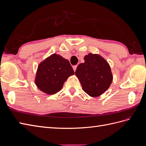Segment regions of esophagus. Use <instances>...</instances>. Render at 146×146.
<instances>
[{"label": "esophagus", "instance_id": "obj_1", "mask_svg": "<svg viewBox=\"0 0 146 146\" xmlns=\"http://www.w3.org/2000/svg\"><path fill=\"white\" fill-rule=\"evenodd\" d=\"M77 68V65H75V66H73V69H74V72H76Z\"/></svg>", "mask_w": 146, "mask_h": 146}]
</instances>
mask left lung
<instances>
[{
	"mask_svg": "<svg viewBox=\"0 0 146 146\" xmlns=\"http://www.w3.org/2000/svg\"><path fill=\"white\" fill-rule=\"evenodd\" d=\"M85 62L79 64L76 76L83 91L91 97L102 94L111 85L113 75L108 62L98 54H89L84 57Z\"/></svg>",
	"mask_w": 146,
	"mask_h": 146,
	"instance_id": "obj_1",
	"label": "left lung"
}]
</instances>
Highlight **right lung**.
Masks as SVG:
<instances>
[{"label": "right lung", "instance_id": "add662e5", "mask_svg": "<svg viewBox=\"0 0 146 146\" xmlns=\"http://www.w3.org/2000/svg\"><path fill=\"white\" fill-rule=\"evenodd\" d=\"M74 74L69 61L54 54L39 64L35 84L47 94H54L61 90L67 78Z\"/></svg>", "mask_w": 146, "mask_h": 146}]
</instances>
